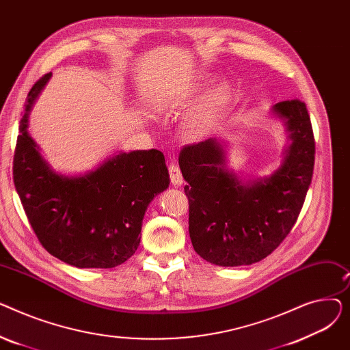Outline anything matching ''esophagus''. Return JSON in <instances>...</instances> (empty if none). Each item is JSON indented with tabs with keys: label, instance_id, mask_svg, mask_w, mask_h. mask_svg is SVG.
<instances>
[{
	"label": "esophagus",
	"instance_id": "esophagus-1",
	"mask_svg": "<svg viewBox=\"0 0 350 350\" xmlns=\"http://www.w3.org/2000/svg\"><path fill=\"white\" fill-rule=\"evenodd\" d=\"M169 174H170V181L173 183L174 186H181L183 185V174L180 172V169L177 167V165L174 163L169 164Z\"/></svg>",
	"mask_w": 350,
	"mask_h": 350
}]
</instances>
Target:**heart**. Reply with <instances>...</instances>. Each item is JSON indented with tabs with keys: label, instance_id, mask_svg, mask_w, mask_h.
Instances as JSON below:
<instances>
[{
	"label": "heart",
	"instance_id": "1",
	"mask_svg": "<svg viewBox=\"0 0 350 350\" xmlns=\"http://www.w3.org/2000/svg\"><path fill=\"white\" fill-rule=\"evenodd\" d=\"M230 98V90L226 83H219L201 98L196 109L186 122V131L190 137H200L208 132L213 124L224 112ZM163 106V103H159Z\"/></svg>",
	"mask_w": 350,
	"mask_h": 350
}]
</instances>
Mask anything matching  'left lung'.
Masks as SVG:
<instances>
[{
  "label": "left lung",
  "mask_w": 350,
  "mask_h": 350,
  "mask_svg": "<svg viewBox=\"0 0 350 350\" xmlns=\"http://www.w3.org/2000/svg\"><path fill=\"white\" fill-rule=\"evenodd\" d=\"M272 112L284 120L292 143L281 167L267 178L244 183L228 172L215 139L180 152L191 244L211 264L238 267L264 260L285 240L302 210L315 164L310 118L299 99L275 103Z\"/></svg>",
  "instance_id": "left-lung-1"
}]
</instances>
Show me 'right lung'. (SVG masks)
Listing matches in <instances>:
<instances>
[{"label": "right lung", "instance_id": "add662e5", "mask_svg": "<svg viewBox=\"0 0 350 350\" xmlns=\"http://www.w3.org/2000/svg\"><path fill=\"white\" fill-rule=\"evenodd\" d=\"M28 94L14 154V185L42 247L77 268H113L136 252L144 211L169 187L161 152L135 150L107 159L79 177L55 173L28 135V113L49 81Z\"/></svg>", "mask_w": 350, "mask_h": 350}]
</instances>
